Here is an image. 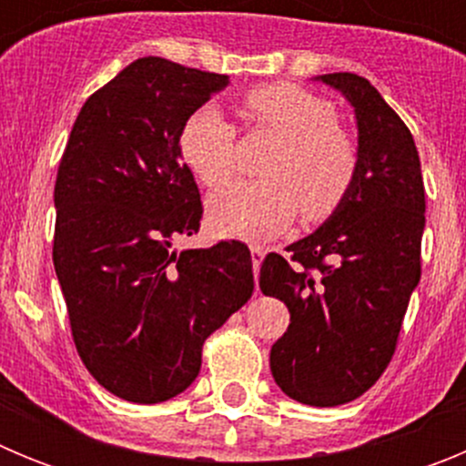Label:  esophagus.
Returning <instances> with one entry per match:
<instances>
[{
	"label": "esophagus",
	"mask_w": 466,
	"mask_h": 466,
	"mask_svg": "<svg viewBox=\"0 0 466 466\" xmlns=\"http://www.w3.org/2000/svg\"><path fill=\"white\" fill-rule=\"evenodd\" d=\"M252 249V266H254V275H258V268H261V261L263 257H266V247L261 245H252L249 247Z\"/></svg>",
	"instance_id": "esophagus-1"
}]
</instances>
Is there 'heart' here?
<instances>
[{
    "label": "heart",
    "instance_id": "heart-1",
    "mask_svg": "<svg viewBox=\"0 0 466 466\" xmlns=\"http://www.w3.org/2000/svg\"><path fill=\"white\" fill-rule=\"evenodd\" d=\"M247 116L279 135L258 182H233L212 193L209 224L221 236L266 240L294 221L296 212L315 221L339 208L357 175V147L336 126L329 100L294 84H270L247 95ZM182 158L208 187H221L236 172L238 139L224 111L203 105L188 114L179 133Z\"/></svg>",
    "mask_w": 466,
    "mask_h": 466
}]
</instances>
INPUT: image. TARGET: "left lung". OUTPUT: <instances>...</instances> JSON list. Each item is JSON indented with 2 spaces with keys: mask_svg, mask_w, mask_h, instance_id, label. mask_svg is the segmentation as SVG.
<instances>
[{
  "mask_svg": "<svg viewBox=\"0 0 466 466\" xmlns=\"http://www.w3.org/2000/svg\"><path fill=\"white\" fill-rule=\"evenodd\" d=\"M355 109L357 175L317 230L263 258L258 287L289 308L270 350L287 397L340 406L382 376L420 282L425 187L413 135L364 76H315Z\"/></svg>",
  "mask_w": 466,
  "mask_h": 466,
  "instance_id": "1",
  "label": "left lung"
}]
</instances>
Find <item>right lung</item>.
Segmentation results:
<instances>
[{
	"mask_svg": "<svg viewBox=\"0 0 466 466\" xmlns=\"http://www.w3.org/2000/svg\"><path fill=\"white\" fill-rule=\"evenodd\" d=\"M228 84L139 57L86 100L57 167L53 266L74 343L90 376L126 401L184 392L205 339L252 299L247 245L172 249L203 217L179 133Z\"/></svg>",
	"mask_w": 466,
	"mask_h": 466,
	"instance_id": "1",
	"label": "right lung"
}]
</instances>
